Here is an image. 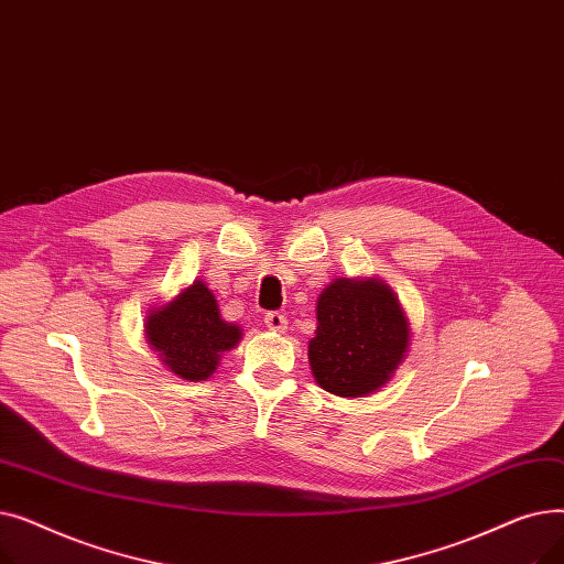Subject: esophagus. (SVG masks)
<instances>
[{"mask_svg": "<svg viewBox=\"0 0 564 564\" xmlns=\"http://www.w3.org/2000/svg\"><path fill=\"white\" fill-rule=\"evenodd\" d=\"M264 324H267V329L270 332H285L288 329V319H285V315L283 313H279V311H270L264 315Z\"/></svg>", "mask_w": 564, "mask_h": 564, "instance_id": "obj_1", "label": "esophagus"}]
</instances>
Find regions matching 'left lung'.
<instances>
[{
  "label": "left lung",
  "instance_id": "left-lung-1",
  "mask_svg": "<svg viewBox=\"0 0 564 564\" xmlns=\"http://www.w3.org/2000/svg\"><path fill=\"white\" fill-rule=\"evenodd\" d=\"M409 322L379 279H336L317 297L308 343L315 381L340 398H364L387 383L409 347Z\"/></svg>",
  "mask_w": 564,
  "mask_h": 564
}]
</instances>
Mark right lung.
Listing matches in <instances>:
<instances>
[{
	"instance_id": "right-lung-1",
	"label": "right lung",
	"mask_w": 564,
	"mask_h": 564,
	"mask_svg": "<svg viewBox=\"0 0 564 564\" xmlns=\"http://www.w3.org/2000/svg\"><path fill=\"white\" fill-rule=\"evenodd\" d=\"M145 338L173 375L200 381L217 370L224 351L240 343L242 329L224 322L215 294L203 281H194L169 304L148 313Z\"/></svg>"
}]
</instances>
